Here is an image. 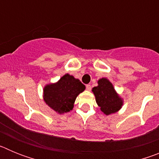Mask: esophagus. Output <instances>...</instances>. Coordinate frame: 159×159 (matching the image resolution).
Here are the masks:
<instances>
[{"label": "esophagus", "mask_w": 159, "mask_h": 159, "mask_svg": "<svg viewBox=\"0 0 159 159\" xmlns=\"http://www.w3.org/2000/svg\"><path fill=\"white\" fill-rule=\"evenodd\" d=\"M86 89L88 90V91H91V90H92V86H91L90 84H87V85H86Z\"/></svg>", "instance_id": "34e87169"}]
</instances>
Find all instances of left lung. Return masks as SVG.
Wrapping results in <instances>:
<instances>
[{
  "mask_svg": "<svg viewBox=\"0 0 159 159\" xmlns=\"http://www.w3.org/2000/svg\"><path fill=\"white\" fill-rule=\"evenodd\" d=\"M92 92L101 111L106 116L116 113L121 109L123 104V99L119 97L111 83L107 78L99 80L98 86L94 87Z\"/></svg>",
  "mask_w": 159,
  "mask_h": 159,
  "instance_id": "8db88e82",
  "label": "left lung"
}]
</instances>
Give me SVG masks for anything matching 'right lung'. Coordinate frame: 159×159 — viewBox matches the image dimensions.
I'll use <instances>...</instances> for the list:
<instances>
[{"mask_svg":"<svg viewBox=\"0 0 159 159\" xmlns=\"http://www.w3.org/2000/svg\"><path fill=\"white\" fill-rule=\"evenodd\" d=\"M85 90L78 79L65 74L58 82L48 84L43 88V100L48 107L59 114L72 110L76 97Z\"/></svg>","mask_w":159,"mask_h":159,"instance_id":"obj_1","label":"right lung"}]
</instances>
